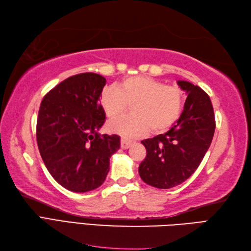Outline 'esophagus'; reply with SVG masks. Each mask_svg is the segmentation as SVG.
Segmentation results:
<instances>
[{"label":"esophagus","mask_w":251,"mask_h":251,"mask_svg":"<svg viewBox=\"0 0 251 251\" xmlns=\"http://www.w3.org/2000/svg\"><path fill=\"white\" fill-rule=\"evenodd\" d=\"M131 145H132V142H130V140H126L125 138H121V148L122 149L130 148Z\"/></svg>","instance_id":"1"}]
</instances>
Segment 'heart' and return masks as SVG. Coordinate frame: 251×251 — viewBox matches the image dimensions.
Here are the masks:
<instances>
[{
	"label": "heart",
	"mask_w": 251,
	"mask_h": 251,
	"mask_svg": "<svg viewBox=\"0 0 251 251\" xmlns=\"http://www.w3.org/2000/svg\"><path fill=\"white\" fill-rule=\"evenodd\" d=\"M100 105L108 118H116L131 105L130 117L108 122L109 132L126 138H137L149 130L161 133L172 127L183 111L184 95L174 85H165L149 76L134 75L115 86L105 87L99 98Z\"/></svg>",
	"instance_id": "heart-1"
}]
</instances>
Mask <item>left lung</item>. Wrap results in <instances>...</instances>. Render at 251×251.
Returning <instances> with one entry per match:
<instances>
[{
    "instance_id": "1",
    "label": "left lung",
    "mask_w": 251,
    "mask_h": 251,
    "mask_svg": "<svg viewBox=\"0 0 251 251\" xmlns=\"http://www.w3.org/2000/svg\"><path fill=\"white\" fill-rule=\"evenodd\" d=\"M178 85L187 94L180 118L165 134L142 140L147 155L138 167L140 178L162 189L181 184L196 172L215 132L210 97L189 82Z\"/></svg>"
}]
</instances>
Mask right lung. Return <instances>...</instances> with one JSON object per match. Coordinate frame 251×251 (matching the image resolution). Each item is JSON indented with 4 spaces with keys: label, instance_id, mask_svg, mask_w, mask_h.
<instances>
[{
    "label": "right lung",
    "instance_id": "1",
    "mask_svg": "<svg viewBox=\"0 0 251 251\" xmlns=\"http://www.w3.org/2000/svg\"><path fill=\"white\" fill-rule=\"evenodd\" d=\"M106 79L79 73L56 85L44 97L36 137L47 169L58 184L75 193L102 185L109 157L120 148L118 135L101 134L105 113L99 98Z\"/></svg>",
    "mask_w": 251,
    "mask_h": 251
}]
</instances>
